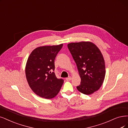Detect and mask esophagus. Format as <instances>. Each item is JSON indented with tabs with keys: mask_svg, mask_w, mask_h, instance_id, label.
Instances as JSON below:
<instances>
[{
	"mask_svg": "<svg viewBox=\"0 0 128 128\" xmlns=\"http://www.w3.org/2000/svg\"><path fill=\"white\" fill-rule=\"evenodd\" d=\"M65 79H66V81H70V80H71L72 78L70 77V76H69L68 78H66Z\"/></svg>",
	"mask_w": 128,
	"mask_h": 128,
	"instance_id": "34e87169",
	"label": "esophagus"
}]
</instances>
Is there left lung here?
<instances>
[{
	"mask_svg": "<svg viewBox=\"0 0 128 128\" xmlns=\"http://www.w3.org/2000/svg\"><path fill=\"white\" fill-rule=\"evenodd\" d=\"M68 47L76 63L81 84L78 91L90 95L98 91L106 75L105 62L98 47L90 42H71Z\"/></svg>",
	"mask_w": 128,
	"mask_h": 128,
	"instance_id": "obj_1",
	"label": "left lung"
}]
</instances>
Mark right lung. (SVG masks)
I'll list each match as a JSON object with an SVG mask.
<instances>
[{
  "label": "right lung",
  "mask_w": 128,
  "mask_h": 128,
  "mask_svg": "<svg viewBox=\"0 0 128 128\" xmlns=\"http://www.w3.org/2000/svg\"><path fill=\"white\" fill-rule=\"evenodd\" d=\"M62 47L63 44L38 47L28 57L25 68L27 81L32 91L41 98H54L63 84L64 80L57 78L53 72L54 60Z\"/></svg>",
  "instance_id": "1"
}]
</instances>
